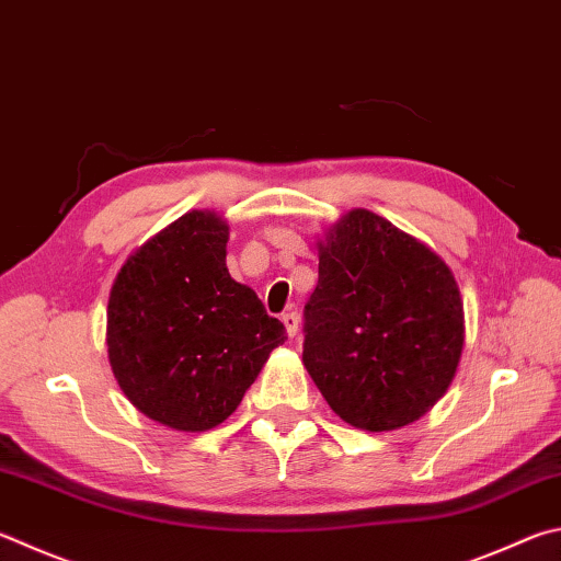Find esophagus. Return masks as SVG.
<instances>
[{
	"instance_id": "esophagus-1",
	"label": "esophagus",
	"mask_w": 561,
	"mask_h": 561,
	"mask_svg": "<svg viewBox=\"0 0 561 561\" xmlns=\"http://www.w3.org/2000/svg\"><path fill=\"white\" fill-rule=\"evenodd\" d=\"M282 323H284V329H287V333L291 335V339L299 333V313H297V311L284 313V316H282Z\"/></svg>"
}]
</instances>
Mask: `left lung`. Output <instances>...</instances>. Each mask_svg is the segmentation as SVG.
Listing matches in <instances>:
<instances>
[{"label": "left lung", "instance_id": "1", "mask_svg": "<svg viewBox=\"0 0 561 561\" xmlns=\"http://www.w3.org/2000/svg\"><path fill=\"white\" fill-rule=\"evenodd\" d=\"M463 301L439 254L370 210H351L319 248L304 307V365L358 430L420 420L454 380Z\"/></svg>", "mask_w": 561, "mask_h": 561}]
</instances>
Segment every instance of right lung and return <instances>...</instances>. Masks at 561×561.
Here are the masks:
<instances>
[{
    "mask_svg": "<svg viewBox=\"0 0 561 561\" xmlns=\"http://www.w3.org/2000/svg\"><path fill=\"white\" fill-rule=\"evenodd\" d=\"M226 242L216 213H186L131 254L110 291L112 373L139 412L179 432L228 420L287 339L230 277Z\"/></svg>",
    "mask_w": 561,
    "mask_h": 561,
    "instance_id": "right-lung-1",
    "label": "right lung"
}]
</instances>
